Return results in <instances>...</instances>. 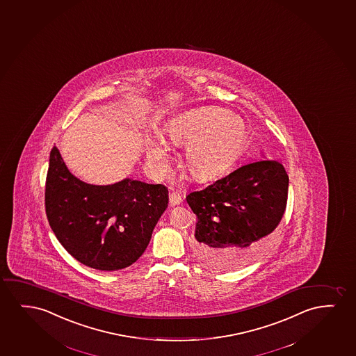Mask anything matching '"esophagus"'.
<instances>
[{
    "instance_id": "1",
    "label": "esophagus",
    "mask_w": 356,
    "mask_h": 356,
    "mask_svg": "<svg viewBox=\"0 0 356 356\" xmlns=\"http://www.w3.org/2000/svg\"><path fill=\"white\" fill-rule=\"evenodd\" d=\"M181 202H182V198H181V195L177 192H172L169 195V203H170L171 207L181 204Z\"/></svg>"
}]
</instances>
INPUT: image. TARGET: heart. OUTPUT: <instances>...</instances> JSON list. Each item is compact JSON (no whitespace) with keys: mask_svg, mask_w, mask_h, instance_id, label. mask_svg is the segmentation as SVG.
I'll return each instance as SVG.
<instances>
[{"mask_svg":"<svg viewBox=\"0 0 356 356\" xmlns=\"http://www.w3.org/2000/svg\"><path fill=\"white\" fill-rule=\"evenodd\" d=\"M165 131L172 143L185 145L182 164L197 181L213 180L227 170L248 140L243 118L215 106L181 113L168 122ZM147 158L159 175L169 172L170 156L161 142L148 141Z\"/></svg>","mask_w":356,"mask_h":356,"instance_id":"obj_1","label":"heart"}]
</instances>
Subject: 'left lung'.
<instances>
[{"label":"left lung","mask_w":356,"mask_h":356,"mask_svg":"<svg viewBox=\"0 0 356 356\" xmlns=\"http://www.w3.org/2000/svg\"><path fill=\"white\" fill-rule=\"evenodd\" d=\"M287 172L261 161L241 166L186 200L197 215L192 249L214 270L243 268L263 253L286 210Z\"/></svg>","instance_id":"1"}]
</instances>
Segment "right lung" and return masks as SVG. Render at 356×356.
Instances as JSON below:
<instances>
[{"label":"right lung","instance_id":"1","mask_svg":"<svg viewBox=\"0 0 356 356\" xmlns=\"http://www.w3.org/2000/svg\"><path fill=\"white\" fill-rule=\"evenodd\" d=\"M46 214L59 243L78 261L117 271L141 257L165 211V186L125 177L91 185L74 176L54 146L44 192Z\"/></svg>","mask_w":356,"mask_h":356}]
</instances>
